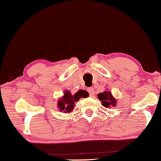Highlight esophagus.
I'll use <instances>...</instances> for the list:
<instances>
[{"label": "esophagus", "mask_w": 161, "mask_h": 161, "mask_svg": "<svg viewBox=\"0 0 161 161\" xmlns=\"http://www.w3.org/2000/svg\"><path fill=\"white\" fill-rule=\"evenodd\" d=\"M88 92H89V96L91 97H93L94 95V90L93 88L90 87L88 89Z\"/></svg>", "instance_id": "obj_1"}]
</instances>
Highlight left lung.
<instances>
[{
    "mask_svg": "<svg viewBox=\"0 0 161 161\" xmlns=\"http://www.w3.org/2000/svg\"><path fill=\"white\" fill-rule=\"evenodd\" d=\"M97 96L99 100H101L102 105L104 107L108 108L116 106V100L112 96L111 92L105 91L104 92H103V93L98 94Z\"/></svg>",
    "mask_w": 161,
    "mask_h": 161,
    "instance_id": "1",
    "label": "left lung"
}]
</instances>
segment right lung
I'll return each instance as SVG.
<instances>
[{"label": "right lung", "mask_w": 161, "mask_h": 161, "mask_svg": "<svg viewBox=\"0 0 161 161\" xmlns=\"http://www.w3.org/2000/svg\"><path fill=\"white\" fill-rule=\"evenodd\" d=\"M89 94L86 91L79 90L75 95H72L69 91H66L64 97L58 102V107L61 111L69 113L74 109L75 103L78 102L81 97H87Z\"/></svg>", "instance_id": "1"}]
</instances>
